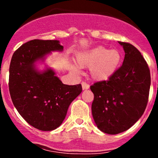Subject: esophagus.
<instances>
[{
  "label": "esophagus",
  "mask_w": 158,
  "mask_h": 158,
  "mask_svg": "<svg viewBox=\"0 0 158 158\" xmlns=\"http://www.w3.org/2000/svg\"><path fill=\"white\" fill-rule=\"evenodd\" d=\"M81 87H82L83 90H87V89H89L90 85H88V83L85 82V81H82V82H81Z\"/></svg>",
  "instance_id": "esophagus-1"
}]
</instances>
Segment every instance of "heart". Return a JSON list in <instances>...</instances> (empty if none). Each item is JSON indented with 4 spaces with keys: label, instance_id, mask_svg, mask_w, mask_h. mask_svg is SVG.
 <instances>
[{
    "label": "heart",
    "instance_id": "1",
    "mask_svg": "<svg viewBox=\"0 0 158 158\" xmlns=\"http://www.w3.org/2000/svg\"><path fill=\"white\" fill-rule=\"evenodd\" d=\"M122 61V56L117 50H108L99 46L87 51L81 52L77 56V62L81 68H90L89 73L94 80L104 81L111 77L118 69ZM72 71L79 73L76 67Z\"/></svg>",
    "mask_w": 158,
    "mask_h": 158
}]
</instances>
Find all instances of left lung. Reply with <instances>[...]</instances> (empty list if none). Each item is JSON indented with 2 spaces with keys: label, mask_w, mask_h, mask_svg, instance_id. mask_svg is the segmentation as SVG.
<instances>
[{
  "label": "left lung",
  "mask_w": 158,
  "mask_h": 158,
  "mask_svg": "<svg viewBox=\"0 0 158 158\" xmlns=\"http://www.w3.org/2000/svg\"><path fill=\"white\" fill-rule=\"evenodd\" d=\"M119 44L125 51L122 66L107 81L90 86L94 119L97 128L108 135L126 131L140 118L151 85L149 68L140 52L129 43Z\"/></svg>",
  "instance_id": "obj_1"
}]
</instances>
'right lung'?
Listing matches in <instances>:
<instances>
[{
    "mask_svg": "<svg viewBox=\"0 0 158 158\" xmlns=\"http://www.w3.org/2000/svg\"><path fill=\"white\" fill-rule=\"evenodd\" d=\"M57 40L34 39L21 45L12 55L9 89L14 106L25 120L41 131L60 126L74 99L81 94L80 84L61 82L51 68L40 72L35 63L44 61L51 51H62Z\"/></svg>",
    "mask_w": 158,
    "mask_h": 158,
    "instance_id": "1",
    "label": "right lung"
}]
</instances>
